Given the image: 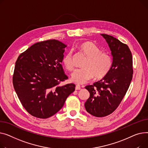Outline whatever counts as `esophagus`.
<instances>
[{"label": "esophagus", "instance_id": "obj_1", "mask_svg": "<svg viewBox=\"0 0 148 148\" xmlns=\"http://www.w3.org/2000/svg\"><path fill=\"white\" fill-rule=\"evenodd\" d=\"M75 90H81V85H76V86H75Z\"/></svg>", "mask_w": 148, "mask_h": 148}]
</instances>
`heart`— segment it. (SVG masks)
Segmentation results:
<instances>
[{
  "mask_svg": "<svg viewBox=\"0 0 148 148\" xmlns=\"http://www.w3.org/2000/svg\"><path fill=\"white\" fill-rule=\"evenodd\" d=\"M79 49L88 58L84 64V68L77 69L72 73L71 79L73 82L85 84L94 76L97 79H101L109 72L112 66V58L109 54L101 52V49L96 45L90 41L81 43ZM63 63L69 71L73 69L71 51L64 57Z\"/></svg>",
  "mask_w": 148,
  "mask_h": 148,
  "instance_id": "heart-1",
  "label": "heart"
}]
</instances>
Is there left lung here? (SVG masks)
I'll return each instance as SVG.
<instances>
[{
    "label": "left lung",
    "instance_id": "8db88e82",
    "mask_svg": "<svg viewBox=\"0 0 148 148\" xmlns=\"http://www.w3.org/2000/svg\"><path fill=\"white\" fill-rule=\"evenodd\" d=\"M111 51L112 66L109 72L85 88L90 97L85 103L86 110L97 117L106 116L119 106L133 78V58L128 47L116 38L101 34Z\"/></svg>",
    "mask_w": 148,
    "mask_h": 148
}]
</instances>
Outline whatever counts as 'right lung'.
Segmentation results:
<instances>
[{
  "instance_id": "add662e5",
  "label": "right lung",
  "mask_w": 148,
  "mask_h": 148,
  "mask_svg": "<svg viewBox=\"0 0 148 148\" xmlns=\"http://www.w3.org/2000/svg\"><path fill=\"white\" fill-rule=\"evenodd\" d=\"M66 47L56 39L38 42L16 60L14 88L23 107L33 116L45 119L54 115L75 90L73 84L60 85L68 78L61 64Z\"/></svg>"
}]
</instances>
